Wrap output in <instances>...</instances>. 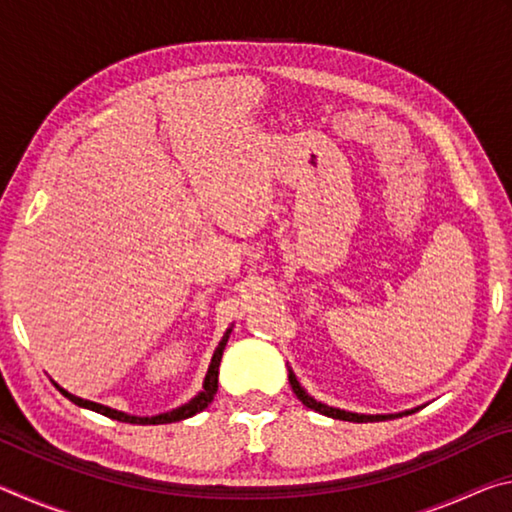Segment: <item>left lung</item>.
Here are the masks:
<instances>
[{
    "instance_id": "left-lung-1",
    "label": "left lung",
    "mask_w": 512,
    "mask_h": 512,
    "mask_svg": "<svg viewBox=\"0 0 512 512\" xmlns=\"http://www.w3.org/2000/svg\"><path fill=\"white\" fill-rule=\"evenodd\" d=\"M289 381H291V388L293 393H296L298 400L307 406V409L311 411H318L327 415V418H336V420H348V422H372V420H391V418H397V415H359V413H350V411H341V409H332V406H325L316 402L314 397H309L305 391H302V386L298 384V379L293 372L289 370ZM413 413V411H411ZM404 415V413H400ZM406 415H409V411H406Z\"/></svg>"
}]
</instances>
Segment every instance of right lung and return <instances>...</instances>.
<instances>
[{
  "label": "right lung",
  "mask_w": 512,
  "mask_h": 512,
  "mask_svg": "<svg viewBox=\"0 0 512 512\" xmlns=\"http://www.w3.org/2000/svg\"><path fill=\"white\" fill-rule=\"evenodd\" d=\"M228 336H230V329L225 332V336L219 343V348H216L212 363H210V370H207L205 375V384H203V391L198 393L192 402H187L185 406H180V409L171 411V413H162V415H153V418H135V415H126L121 411L115 409H108V406L97 404V402H88V400H81V397H74L72 393L63 391V388L58 386V391L63 393L69 402H74L76 406H83V409H90V411H97L101 415H106V418L112 420H119V422H131V424H167V422H178V420H185V418H192V415L201 413L207 404L214 400L216 395V388H219V366H221V357H223V350H225V343H228Z\"/></svg>",
  "instance_id": "right-lung-1"
}]
</instances>
